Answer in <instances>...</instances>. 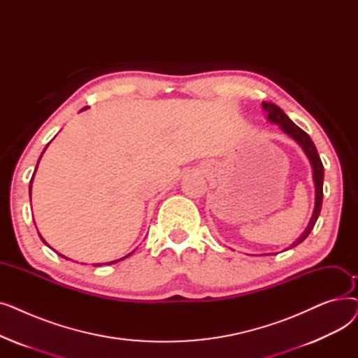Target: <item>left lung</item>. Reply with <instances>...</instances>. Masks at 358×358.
I'll list each match as a JSON object with an SVG mask.
<instances>
[{
    "label": "left lung",
    "instance_id": "obj_1",
    "mask_svg": "<svg viewBox=\"0 0 358 358\" xmlns=\"http://www.w3.org/2000/svg\"><path fill=\"white\" fill-rule=\"evenodd\" d=\"M262 108H264L266 115H267V120L270 123H274L277 126H280V129L285 131V134L287 136H290L294 142L299 143V146L303 149V152L306 154L309 162H310V166H312V174H313V184H315V208H313V212H312V217L308 223L306 229L302 232V235H300L290 247H287L285 251L287 250H292L294 247H297L299 243H302L308 235L312 232L315 223L319 217V213H321V208H322V199H324V165H322V161L321 158H319V154L316 150V146L315 143L312 142L310 136L306 134L305 130L300 129L299 126H296L290 119L289 116L286 115V113L281 110L278 106L273 104V103H267L264 101L262 103ZM275 252H271V254H264V255H274Z\"/></svg>",
    "mask_w": 358,
    "mask_h": 358
}]
</instances>
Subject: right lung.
Masks as SVG:
<instances>
[{"label":"right lung","mask_w":358,"mask_h":358,"mask_svg":"<svg viewBox=\"0 0 358 358\" xmlns=\"http://www.w3.org/2000/svg\"><path fill=\"white\" fill-rule=\"evenodd\" d=\"M87 108H88V107H84V108H83L81 111H84V110H87ZM49 143H50V142H49ZM49 143L46 145V148L49 146ZM46 148L43 149V152H42V155L45 154V150H46ZM42 155H41V158H42ZM41 158H39V161H41ZM39 161H37V165H39ZM37 165H36V169H37ZM36 169H34V173H33V177H31V180H30V185H29V194H30V197H31V185H33V178H34V174H36ZM34 224H36V223H34ZM37 234H39V232H37ZM39 236H41V239L43 241V243H46V245H48V242H46V241H45V239L42 238V235H41V234H39ZM58 254H59V252H58ZM59 255H61V257H64L62 254H59ZM129 255H131V252H130V254H127V255H124V257H122V258H119V259H115V261H108V262H103V264H106V266H110V264H115V262H119V261H122V259L127 258ZM64 258H66V257H64ZM66 259H69V258H66ZM92 266H101V264H100V262H99V264H92Z\"/></svg>","instance_id":"add662e5"}]
</instances>
